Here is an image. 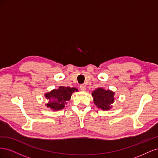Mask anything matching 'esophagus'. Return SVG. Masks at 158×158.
<instances>
[{"label": "esophagus", "mask_w": 158, "mask_h": 158, "mask_svg": "<svg viewBox=\"0 0 158 158\" xmlns=\"http://www.w3.org/2000/svg\"><path fill=\"white\" fill-rule=\"evenodd\" d=\"M80 88L81 90H82V91H85V89H86V88H85V85L84 84H81L80 85Z\"/></svg>", "instance_id": "obj_1"}]
</instances>
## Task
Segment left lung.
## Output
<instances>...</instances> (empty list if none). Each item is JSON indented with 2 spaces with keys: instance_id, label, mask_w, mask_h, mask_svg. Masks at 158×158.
I'll list each match as a JSON object with an SVG mask.
<instances>
[{
  "instance_id": "8db88e82",
  "label": "left lung",
  "mask_w": 158,
  "mask_h": 158,
  "mask_svg": "<svg viewBox=\"0 0 158 158\" xmlns=\"http://www.w3.org/2000/svg\"><path fill=\"white\" fill-rule=\"evenodd\" d=\"M94 102L95 106L103 110H108L111 107L109 105L113 102L114 93L110 90L98 88L92 92Z\"/></svg>"
}]
</instances>
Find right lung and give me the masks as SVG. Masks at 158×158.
<instances>
[{"mask_svg":"<svg viewBox=\"0 0 158 158\" xmlns=\"http://www.w3.org/2000/svg\"><path fill=\"white\" fill-rule=\"evenodd\" d=\"M78 89L75 88L60 86L58 89H53L51 92L45 94V98L48 99H52L47 104V107L54 110H60L64 107V105L67 101H69L72 94L77 92Z\"/></svg>","mask_w":158,"mask_h":158,"instance_id":"obj_1","label":"right lung"}]
</instances>
